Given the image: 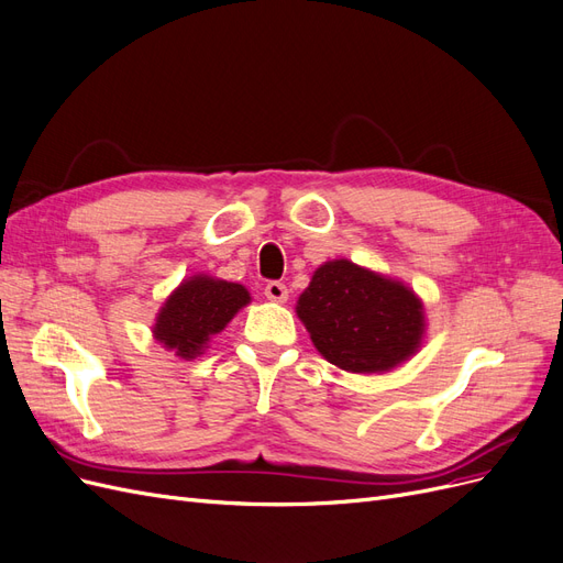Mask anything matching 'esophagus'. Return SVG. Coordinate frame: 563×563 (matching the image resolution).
Segmentation results:
<instances>
[{
    "instance_id": "obj_1",
    "label": "esophagus",
    "mask_w": 563,
    "mask_h": 563,
    "mask_svg": "<svg viewBox=\"0 0 563 563\" xmlns=\"http://www.w3.org/2000/svg\"><path fill=\"white\" fill-rule=\"evenodd\" d=\"M265 296L269 300H275V302H286L288 300V288L282 282H267L265 284Z\"/></svg>"
}]
</instances>
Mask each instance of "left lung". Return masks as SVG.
<instances>
[{"label":"left lung","mask_w":563,"mask_h":563,"mask_svg":"<svg viewBox=\"0 0 563 563\" xmlns=\"http://www.w3.org/2000/svg\"><path fill=\"white\" fill-rule=\"evenodd\" d=\"M296 312L323 360L350 373L395 368L424 335V310L411 288L345 258L314 269Z\"/></svg>","instance_id":"left-lung-1"}]
</instances>
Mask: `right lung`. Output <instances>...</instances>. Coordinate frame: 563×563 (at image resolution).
<instances>
[{
    "instance_id": "add662e5",
    "label": "right lung",
    "mask_w": 563,
    "mask_h": 563,
    "mask_svg": "<svg viewBox=\"0 0 563 563\" xmlns=\"http://www.w3.org/2000/svg\"><path fill=\"white\" fill-rule=\"evenodd\" d=\"M249 302L251 294L242 284L195 275L166 298L152 333L166 350L190 362Z\"/></svg>"
}]
</instances>
